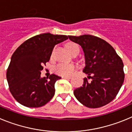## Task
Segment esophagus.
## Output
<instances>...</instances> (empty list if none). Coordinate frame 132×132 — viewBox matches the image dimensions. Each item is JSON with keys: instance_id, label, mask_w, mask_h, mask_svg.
<instances>
[{"instance_id": "esophagus-1", "label": "esophagus", "mask_w": 132, "mask_h": 132, "mask_svg": "<svg viewBox=\"0 0 132 132\" xmlns=\"http://www.w3.org/2000/svg\"><path fill=\"white\" fill-rule=\"evenodd\" d=\"M62 78H63V79H71V77H70V76H63Z\"/></svg>"}]
</instances>
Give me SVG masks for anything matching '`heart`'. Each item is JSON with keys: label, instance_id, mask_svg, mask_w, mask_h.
<instances>
[{"label": "heart", "instance_id": "1", "mask_svg": "<svg viewBox=\"0 0 132 132\" xmlns=\"http://www.w3.org/2000/svg\"><path fill=\"white\" fill-rule=\"evenodd\" d=\"M67 50L71 53H73L75 50H79V47L77 44L74 43H70L67 46ZM56 73L60 75L63 76H68L71 75L75 72V66L73 64H67V63H60L56 66L55 69Z\"/></svg>", "mask_w": 132, "mask_h": 132}]
</instances>
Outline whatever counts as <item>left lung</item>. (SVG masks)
Segmentation results:
<instances>
[{"label":"left lung","mask_w":132,"mask_h":132,"mask_svg":"<svg viewBox=\"0 0 132 132\" xmlns=\"http://www.w3.org/2000/svg\"><path fill=\"white\" fill-rule=\"evenodd\" d=\"M71 41L81 46L87 74L82 87L74 90L80 103L91 108L103 106L114 100L124 80L123 64L116 51L104 39L91 35L68 36Z\"/></svg>","instance_id":"left-lung-1"}]
</instances>
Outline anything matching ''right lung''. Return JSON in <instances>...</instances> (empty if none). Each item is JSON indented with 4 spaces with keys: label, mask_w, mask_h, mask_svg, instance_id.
Wrapping results in <instances>:
<instances>
[{
    "label": "right lung",
    "mask_w": 132,
    "mask_h": 132,
    "mask_svg": "<svg viewBox=\"0 0 132 132\" xmlns=\"http://www.w3.org/2000/svg\"><path fill=\"white\" fill-rule=\"evenodd\" d=\"M67 39L65 35H38L25 41L12 55L7 81L11 94L22 105L41 107L54 96L55 83L61 77L55 74L42 77L40 71L50 61L55 45Z\"/></svg>",
    "instance_id": "obj_1"
}]
</instances>
